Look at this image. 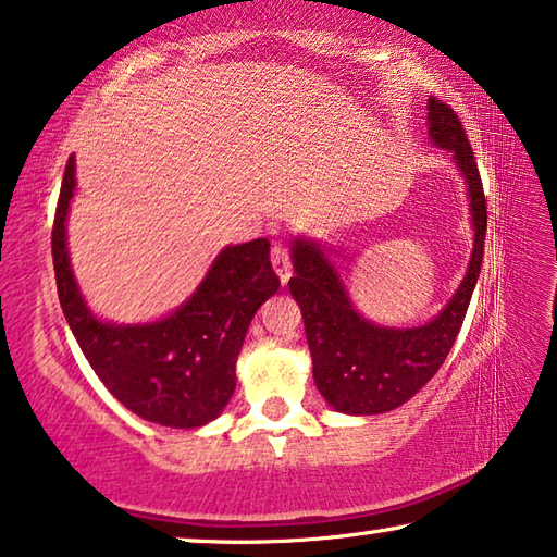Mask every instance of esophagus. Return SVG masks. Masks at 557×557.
Masks as SVG:
<instances>
[{"mask_svg": "<svg viewBox=\"0 0 557 557\" xmlns=\"http://www.w3.org/2000/svg\"><path fill=\"white\" fill-rule=\"evenodd\" d=\"M270 260H272V268H275V272H277V277H280L282 285H287L289 277H293V260H289L287 247H285V245H275V247H272Z\"/></svg>", "mask_w": 557, "mask_h": 557, "instance_id": "esophagus-1", "label": "esophagus"}]
</instances>
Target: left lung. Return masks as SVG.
<instances>
[{"label": "left lung", "instance_id": "1", "mask_svg": "<svg viewBox=\"0 0 557 557\" xmlns=\"http://www.w3.org/2000/svg\"><path fill=\"white\" fill-rule=\"evenodd\" d=\"M426 111L431 144L451 153L466 183L473 227L469 270L434 320L419 326L369 322L351 305L330 250L302 235L293 240L295 277L289 280V293L302 310L314 384L334 411L351 417L392 411L429 384L454 347L481 275L488 215L471 144L451 106L429 99Z\"/></svg>", "mask_w": 557, "mask_h": 557}]
</instances>
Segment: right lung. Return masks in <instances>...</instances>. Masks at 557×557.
Returning a JSON list of instances; mask_svg holds the SVG:
<instances>
[{
  "instance_id": "right-lung-1",
  "label": "right lung",
  "mask_w": 557,
  "mask_h": 557,
  "mask_svg": "<svg viewBox=\"0 0 557 557\" xmlns=\"http://www.w3.org/2000/svg\"><path fill=\"white\" fill-rule=\"evenodd\" d=\"M76 158L66 163L51 233L59 302L88 364L136 417L171 429H200L235 394V361L247 326L280 289L264 237L227 245L181 307L156 322L119 324L91 312L78 289L66 243Z\"/></svg>"
}]
</instances>
